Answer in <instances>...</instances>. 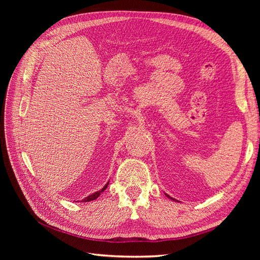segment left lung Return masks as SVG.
I'll return each instance as SVG.
<instances>
[{
	"mask_svg": "<svg viewBox=\"0 0 260 260\" xmlns=\"http://www.w3.org/2000/svg\"><path fill=\"white\" fill-rule=\"evenodd\" d=\"M166 196H168V198H169L170 200H172V201H175V199H172V198H170V196H169V195H167V194H166Z\"/></svg>",
	"mask_w": 260,
	"mask_h": 260,
	"instance_id": "8db88e82",
	"label": "left lung"
}]
</instances>
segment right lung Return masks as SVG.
Returning <instances> with one entry per match:
<instances>
[{"label":"right lung","mask_w":260,"mask_h":260,"mask_svg":"<svg viewBox=\"0 0 260 260\" xmlns=\"http://www.w3.org/2000/svg\"><path fill=\"white\" fill-rule=\"evenodd\" d=\"M108 183L109 182H107L106 184H105V186L102 188V190H100V191H98V192H95V193H93V194H91V195H89L88 198H85V199H83L81 202H90V201H94V200H96L99 196L101 195V193L102 192H104L105 190H106V187H107V185H108Z\"/></svg>","instance_id":"obj_1"}]
</instances>
